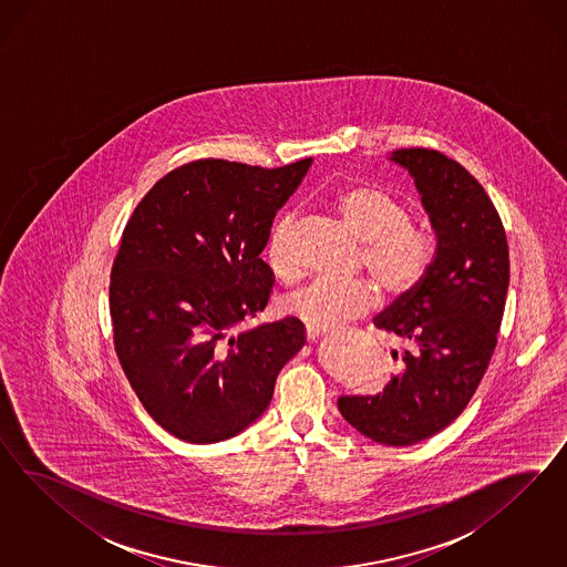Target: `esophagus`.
Wrapping results in <instances>:
<instances>
[{
	"label": "esophagus",
	"instance_id": "esophagus-1",
	"mask_svg": "<svg viewBox=\"0 0 567 567\" xmlns=\"http://www.w3.org/2000/svg\"><path fill=\"white\" fill-rule=\"evenodd\" d=\"M328 328H316L308 327L306 328V337H308V341H316L318 337H322V334H327Z\"/></svg>",
	"mask_w": 567,
	"mask_h": 567
}]
</instances>
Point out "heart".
Returning a JSON list of instances; mask_svg holds the SVG:
<instances>
[{
    "label": "heart",
    "mask_w": 567,
    "mask_h": 567,
    "mask_svg": "<svg viewBox=\"0 0 567 567\" xmlns=\"http://www.w3.org/2000/svg\"><path fill=\"white\" fill-rule=\"evenodd\" d=\"M334 207L344 226L363 243V266L382 289L401 295L412 291L426 276L436 245L426 228L410 224V209L395 195L372 185H355L337 195ZM289 237L291 216H285L268 243L270 270L285 280L299 275ZM377 289L365 280L318 278L291 292L282 309L308 327L332 328L377 308Z\"/></svg>",
    "instance_id": "b5f03b06"
}]
</instances>
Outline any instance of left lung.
Returning a JSON list of instances; mask_svg holds the SVG:
<instances>
[{
  "label": "left lung",
  "mask_w": 567,
  "mask_h": 567,
  "mask_svg": "<svg viewBox=\"0 0 567 567\" xmlns=\"http://www.w3.org/2000/svg\"><path fill=\"white\" fill-rule=\"evenodd\" d=\"M391 162L412 174L436 251L412 291L374 318L396 334V374L377 395L339 396L344 420L389 446L415 445L446 429L476 393L497 347L509 287L507 237L481 183L434 150H396Z\"/></svg>",
  "instance_id": "left-lung-1"
}]
</instances>
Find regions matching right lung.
Instances as JSON below:
<instances>
[{"mask_svg": "<svg viewBox=\"0 0 567 567\" xmlns=\"http://www.w3.org/2000/svg\"><path fill=\"white\" fill-rule=\"evenodd\" d=\"M311 162H190L155 183L122 233L110 282L116 353L143 408L185 443L249 429L306 344L297 318L243 324L268 306L275 275L259 254Z\"/></svg>", "mask_w": 567, "mask_h": 567, "instance_id": "obj_1", "label": "right lung"}]
</instances>
